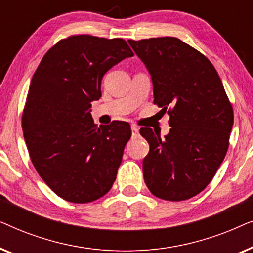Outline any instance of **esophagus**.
I'll list each match as a JSON object with an SVG mask.
<instances>
[{
    "label": "esophagus",
    "instance_id": "34e87169",
    "mask_svg": "<svg viewBox=\"0 0 253 253\" xmlns=\"http://www.w3.org/2000/svg\"><path fill=\"white\" fill-rule=\"evenodd\" d=\"M131 133H132V137H137L139 134V129L136 126H131Z\"/></svg>",
    "mask_w": 253,
    "mask_h": 253
}]
</instances>
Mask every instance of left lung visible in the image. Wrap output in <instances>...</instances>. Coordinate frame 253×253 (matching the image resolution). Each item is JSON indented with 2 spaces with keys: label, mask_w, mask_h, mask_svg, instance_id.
Instances as JSON below:
<instances>
[{
  "label": "left lung",
  "mask_w": 253,
  "mask_h": 253,
  "mask_svg": "<svg viewBox=\"0 0 253 253\" xmlns=\"http://www.w3.org/2000/svg\"><path fill=\"white\" fill-rule=\"evenodd\" d=\"M127 42L150 71L154 103L170 116L165 139L140 129L150 145L145 183L158 198H192L212 181L229 146L234 110L222 82L209 58L178 38Z\"/></svg>",
  "instance_id": "obj_1"
}]
</instances>
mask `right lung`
<instances>
[{
	"instance_id": "add662e5",
	"label": "right lung",
	"mask_w": 253,
	"mask_h": 253,
	"mask_svg": "<svg viewBox=\"0 0 253 253\" xmlns=\"http://www.w3.org/2000/svg\"><path fill=\"white\" fill-rule=\"evenodd\" d=\"M131 56L121 38L76 34L55 43L34 72L22 116L24 139L38 174L67 202H93L115 182L130 126H98L89 109L101 96L103 75Z\"/></svg>"
}]
</instances>
